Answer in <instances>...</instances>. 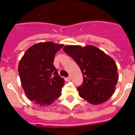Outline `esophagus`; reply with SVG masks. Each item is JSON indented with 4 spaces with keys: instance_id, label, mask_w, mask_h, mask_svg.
Returning <instances> with one entry per match:
<instances>
[{
    "instance_id": "1",
    "label": "esophagus",
    "mask_w": 135,
    "mask_h": 135,
    "mask_svg": "<svg viewBox=\"0 0 135 135\" xmlns=\"http://www.w3.org/2000/svg\"><path fill=\"white\" fill-rule=\"evenodd\" d=\"M65 80H66V81H70V80H71V78H70V77H68V78H66V79H65Z\"/></svg>"
}]
</instances>
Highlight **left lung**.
I'll return each mask as SVG.
<instances>
[{"instance_id": "1", "label": "left lung", "mask_w": 135, "mask_h": 135, "mask_svg": "<svg viewBox=\"0 0 135 135\" xmlns=\"http://www.w3.org/2000/svg\"><path fill=\"white\" fill-rule=\"evenodd\" d=\"M63 49L82 72L83 83L78 88L80 97L94 105L108 100L118 80L117 66L113 59L93 45H66Z\"/></svg>"}]
</instances>
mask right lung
Wrapping results in <instances>:
<instances>
[{
    "instance_id": "1",
    "label": "right lung",
    "mask_w": 135,
    "mask_h": 135,
    "mask_svg": "<svg viewBox=\"0 0 135 135\" xmlns=\"http://www.w3.org/2000/svg\"><path fill=\"white\" fill-rule=\"evenodd\" d=\"M63 46L52 41L39 42L28 49L19 62L22 87L28 99L36 104L49 106L61 95L65 80L53 63Z\"/></svg>"
}]
</instances>
